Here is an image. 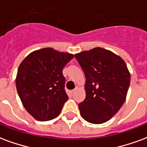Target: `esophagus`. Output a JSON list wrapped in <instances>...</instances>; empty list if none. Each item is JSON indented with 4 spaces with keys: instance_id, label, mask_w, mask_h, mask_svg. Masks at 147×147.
<instances>
[{
    "instance_id": "34e87169",
    "label": "esophagus",
    "mask_w": 147,
    "mask_h": 147,
    "mask_svg": "<svg viewBox=\"0 0 147 147\" xmlns=\"http://www.w3.org/2000/svg\"><path fill=\"white\" fill-rule=\"evenodd\" d=\"M78 89V88H77V87H76V88H75V89L74 90H71V95H73L74 94H75V92H76V90Z\"/></svg>"
}]
</instances>
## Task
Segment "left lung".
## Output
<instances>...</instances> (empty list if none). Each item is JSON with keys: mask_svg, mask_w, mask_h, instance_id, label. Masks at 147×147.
<instances>
[{"mask_svg": "<svg viewBox=\"0 0 147 147\" xmlns=\"http://www.w3.org/2000/svg\"><path fill=\"white\" fill-rule=\"evenodd\" d=\"M75 57L86 77V98L79 104L80 114L90 123H105L126 99L131 80L126 64L119 56L100 47Z\"/></svg>", "mask_w": 147, "mask_h": 147, "instance_id": "1", "label": "left lung"}]
</instances>
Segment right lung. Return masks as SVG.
I'll return each instance as SVG.
<instances>
[{
  "label": "right lung",
  "mask_w": 147,
  "mask_h": 147,
  "mask_svg": "<svg viewBox=\"0 0 147 147\" xmlns=\"http://www.w3.org/2000/svg\"><path fill=\"white\" fill-rule=\"evenodd\" d=\"M74 56L51 48L32 52L22 61L16 89L24 108L36 120L47 121L61 113L67 97L63 68Z\"/></svg>",
  "instance_id": "right-lung-1"
}]
</instances>
